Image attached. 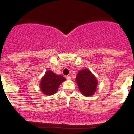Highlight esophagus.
<instances>
[{
    "label": "esophagus",
    "instance_id": "34e87169",
    "mask_svg": "<svg viewBox=\"0 0 134 134\" xmlns=\"http://www.w3.org/2000/svg\"><path fill=\"white\" fill-rule=\"evenodd\" d=\"M66 78H67V79L70 80V79H71V77H70V76H67V77H66Z\"/></svg>",
    "mask_w": 134,
    "mask_h": 134
}]
</instances>
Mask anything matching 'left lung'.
<instances>
[{
    "instance_id": "left-lung-1",
    "label": "left lung",
    "mask_w": 134,
    "mask_h": 134,
    "mask_svg": "<svg viewBox=\"0 0 134 134\" xmlns=\"http://www.w3.org/2000/svg\"><path fill=\"white\" fill-rule=\"evenodd\" d=\"M79 90L82 95L90 96L95 93L98 86V80L90 70L87 69L79 70L76 78Z\"/></svg>"
}]
</instances>
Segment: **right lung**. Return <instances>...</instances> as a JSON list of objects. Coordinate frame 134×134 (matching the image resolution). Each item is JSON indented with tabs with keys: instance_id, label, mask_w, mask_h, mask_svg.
I'll list each match as a JSON object with an SVG mask.
<instances>
[{
	"instance_id": "add662e5",
	"label": "right lung",
	"mask_w": 134,
	"mask_h": 134,
	"mask_svg": "<svg viewBox=\"0 0 134 134\" xmlns=\"http://www.w3.org/2000/svg\"><path fill=\"white\" fill-rule=\"evenodd\" d=\"M65 80L61 75H57L51 70H48L41 79L40 90L42 93L48 96L54 94L61 83Z\"/></svg>"
}]
</instances>
